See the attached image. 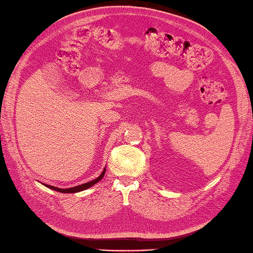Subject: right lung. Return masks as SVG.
<instances>
[{"instance_id":"add662e5","label":"right lung","mask_w":253,"mask_h":253,"mask_svg":"<svg viewBox=\"0 0 253 253\" xmlns=\"http://www.w3.org/2000/svg\"><path fill=\"white\" fill-rule=\"evenodd\" d=\"M105 170H106V168H104V170L102 171V173L99 176H97L96 179L90 181V182H86V183L77 185V187H72V188H68V189H61V188H57V187H53V185H48V184H45V187L50 188L51 190H54V191L61 192V193H77V192L83 191V190H86L88 188L93 187V185H94L95 183H97V182H99V181H101L102 179H103V176L105 174Z\"/></svg>"}]
</instances>
